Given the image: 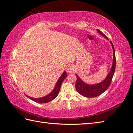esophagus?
Here are the masks:
<instances>
[{"label":"esophagus","instance_id":"obj_1","mask_svg":"<svg viewBox=\"0 0 133 133\" xmlns=\"http://www.w3.org/2000/svg\"><path fill=\"white\" fill-rule=\"evenodd\" d=\"M67 72L68 73H73L75 72L74 66L72 65H69L67 67Z\"/></svg>","mask_w":133,"mask_h":133}]
</instances>
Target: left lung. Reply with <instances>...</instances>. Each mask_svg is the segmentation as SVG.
<instances>
[{"instance_id": "1", "label": "left lung", "mask_w": 133, "mask_h": 133, "mask_svg": "<svg viewBox=\"0 0 133 133\" xmlns=\"http://www.w3.org/2000/svg\"><path fill=\"white\" fill-rule=\"evenodd\" d=\"M97 31H98L102 36L105 37L107 40H109L108 38L106 36V35L103 34L102 32L98 30V29H97ZM110 43L111 44L112 48H113V64H112L110 72L108 73L107 76L106 77L104 80H103L102 82L98 84L89 85L84 82L76 74V76H77V80L76 82V89L77 91H78V93L79 94H80L81 95L85 97H88V98L96 97L104 93L109 88V85H110L112 80V78H113V77L115 72V69H116V55H115V50L113 44L111 42H110Z\"/></svg>"}]
</instances>
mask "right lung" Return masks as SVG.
<instances>
[{
	"label": "right lung",
	"instance_id": "right-lung-1",
	"mask_svg": "<svg viewBox=\"0 0 133 133\" xmlns=\"http://www.w3.org/2000/svg\"><path fill=\"white\" fill-rule=\"evenodd\" d=\"M66 77H67L66 73L65 71L64 72H63V74H62L61 76L60 77V78H58L54 90H53L49 94H48V95H46L43 97H41V98H32V97H29L27 95H26V94H25V96L29 99L32 100V101L38 102V103H40V104H44V103H47V102L51 101L57 96V95L59 93V91H60V90L61 84H62V83H63V82L64 80V79Z\"/></svg>",
	"mask_w": 133,
	"mask_h": 133
}]
</instances>
